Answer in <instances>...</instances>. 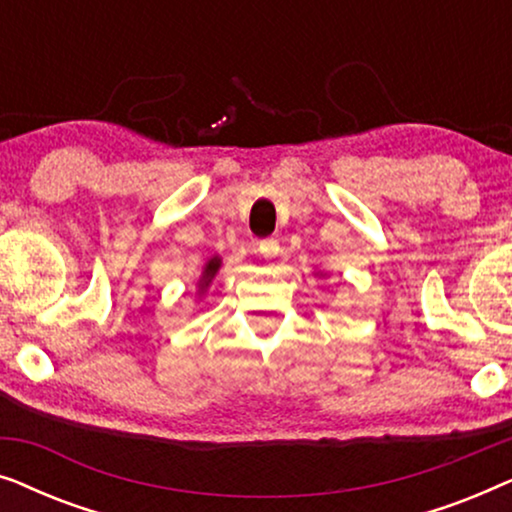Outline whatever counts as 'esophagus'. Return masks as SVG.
<instances>
[{
	"mask_svg": "<svg viewBox=\"0 0 512 512\" xmlns=\"http://www.w3.org/2000/svg\"><path fill=\"white\" fill-rule=\"evenodd\" d=\"M258 251H261V256L265 258H275L279 254V242L275 237H268V240L258 242Z\"/></svg>",
	"mask_w": 512,
	"mask_h": 512,
	"instance_id": "obj_1",
	"label": "esophagus"
}]
</instances>
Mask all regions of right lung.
Wrapping results in <instances>:
<instances>
[{
    "mask_svg": "<svg viewBox=\"0 0 512 512\" xmlns=\"http://www.w3.org/2000/svg\"><path fill=\"white\" fill-rule=\"evenodd\" d=\"M219 265H221L219 258H212V261L207 263V268H205V272H202V279H200L202 289H205V286H207L209 282H212V277L216 275V270H219Z\"/></svg>",
    "mask_w": 512,
    "mask_h": 512,
    "instance_id": "add662e5",
    "label": "right lung"
}]
</instances>
